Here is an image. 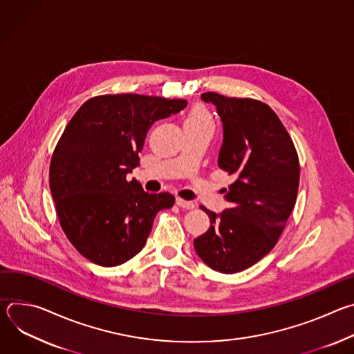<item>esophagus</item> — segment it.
Masks as SVG:
<instances>
[{
  "instance_id": "obj_1",
  "label": "esophagus",
  "mask_w": 354,
  "mask_h": 354,
  "mask_svg": "<svg viewBox=\"0 0 354 354\" xmlns=\"http://www.w3.org/2000/svg\"><path fill=\"white\" fill-rule=\"evenodd\" d=\"M176 205L185 210H190V209H194V203L193 201H189V200H183L180 197L176 198Z\"/></svg>"
}]
</instances>
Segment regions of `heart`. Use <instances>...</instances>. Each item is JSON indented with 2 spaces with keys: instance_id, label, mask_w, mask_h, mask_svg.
Listing matches in <instances>:
<instances>
[{
  "instance_id": "obj_1",
  "label": "heart",
  "mask_w": 354,
  "mask_h": 354,
  "mask_svg": "<svg viewBox=\"0 0 354 354\" xmlns=\"http://www.w3.org/2000/svg\"><path fill=\"white\" fill-rule=\"evenodd\" d=\"M203 123H212V118L201 106H196L190 111L187 118L185 119V124H203Z\"/></svg>"
}]
</instances>
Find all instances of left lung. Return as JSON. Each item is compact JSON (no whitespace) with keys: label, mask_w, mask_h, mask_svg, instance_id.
I'll list each match as a JSON object with an SVG mask.
<instances>
[{"label":"left lung","mask_w":354,"mask_h":354,"mask_svg":"<svg viewBox=\"0 0 354 354\" xmlns=\"http://www.w3.org/2000/svg\"><path fill=\"white\" fill-rule=\"evenodd\" d=\"M223 123L218 167L235 176L221 213L200 206L210 228L194 239L198 258L231 274L259 262L276 245L295 205L299 164L277 115L254 99L201 93Z\"/></svg>","instance_id":"8db88e82"}]
</instances>
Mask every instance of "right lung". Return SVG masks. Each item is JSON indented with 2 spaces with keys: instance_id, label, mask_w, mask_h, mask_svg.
<instances>
[{
  "instance_id": "right-lung-1",
  "label": "right lung",
  "mask_w": 354,
  "mask_h": 354,
  "mask_svg": "<svg viewBox=\"0 0 354 354\" xmlns=\"http://www.w3.org/2000/svg\"><path fill=\"white\" fill-rule=\"evenodd\" d=\"M183 99L134 93L92 97L68 122L50 164V190L70 242L91 262L119 266L144 248L171 193H148L126 175L156 120L185 109Z\"/></svg>"
}]
</instances>
